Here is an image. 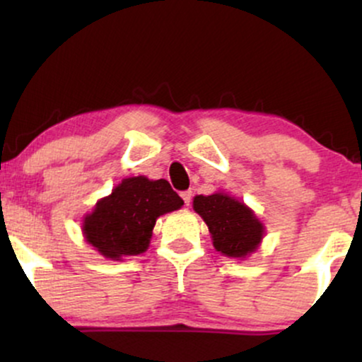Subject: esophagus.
I'll return each instance as SVG.
<instances>
[{
    "label": "esophagus",
    "instance_id": "obj_1",
    "mask_svg": "<svg viewBox=\"0 0 362 362\" xmlns=\"http://www.w3.org/2000/svg\"><path fill=\"white\" fill-rule=\"evenodd\" d=\"M182 199H184L185 206H190V202H192V190H185V192H182Z\"/></svg>",
    "mask_w": 362,
    "mask_h": 362
}]
</instances>
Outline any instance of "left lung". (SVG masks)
Returning a JSON list of instances; mask_svg holds the SVG:
<instances>
[{"mask_svg":"<svg viewBox=\"0 0 362 362\" xmlns=\"http://www.w3.org/2000/svg\"><path fill=\"white\" fill-rule=\"evenodd\" d=\"M194 211L209 228L216 250L226 257L245 259L264 238V224L250 207L224 192L195 195Z\"/></svg>","mask_w":362,"mask_h":362,"instance_id":"1","label":"left lung"}]
</instances>
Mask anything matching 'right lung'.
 Masks as SVG:
<instances>
[{"instance_id":"1","label":"right lung","mask_w":362,"mask_h":362,"mask_svg":"<svg viewBox=\"0 0 362 362\" xmlns=\"http://www.w3.org/2000/svg\"><path fill=\"white\" fill-rule=\"evenodd\" d=\"M182 206L184 201L163 178H124L83 219V235L105 259L139 255L149 247L156 219Z\"/></svg>"}]
</instances>
